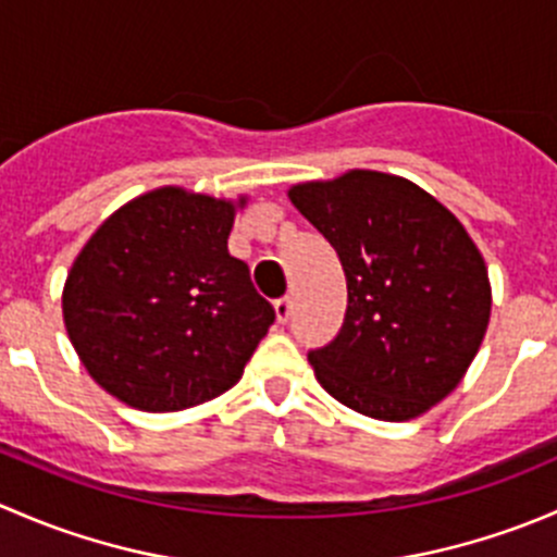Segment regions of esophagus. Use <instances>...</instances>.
Instances as JSON below:
<instances>
[{
  "label": "esophagus",
  "instance_id": "obj_1",
  "mask_svg": "<svg viewBox=\"0 0 557 557\" xmlns=\"http://www.w3.org/2000/svg\"><path fill=\"white\" fill-rule=\"evenodd\" d=\"M290 312H294V301H290V296H283V299L274 301V314H277V323H288Z\"/></svg>",
  "mask_w": 557,
  "mask_h": 557
}]
</instances>
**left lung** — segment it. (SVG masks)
Instances as JSON below:
<instances>
[{
    "instance_id": "8db88e82",
    "label": "left lung",
    "mask_w": 557,
    "mask_h": 557,
    "mask_svg": "<svg viewBox=\"0 0 557 557\" xmlns=\"http://www.w3.org/2000/svg\"><path fill=\"white\" fill-rule=\"evenodd\" d=\"M288 196L347 280L339 334L307 352L314 377L369 418H418L460 383L485 336L491 283L480 250L447 207L393 174L356 170Z\"/></svg>"
}]
</instances>
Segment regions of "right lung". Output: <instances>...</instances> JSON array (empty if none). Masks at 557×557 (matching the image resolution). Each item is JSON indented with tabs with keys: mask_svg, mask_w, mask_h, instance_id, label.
Masks as SVG:
<instances>
[{
	"mask_svg": "<svg viewBox=\"0 0 557 557\" xmlns=\"http://www.w3.org/2000/svg\"><path fill=\"white\" fill-rule=\"evenodd\" d=\"M245 205V201H239ZM234 205L159 188L110 215L64 285V323L94 380L145 412L221 396L274 323L228 256Z\"/></svg>",
	"mask_w": 557,
	"mask_h": 557,
	"instance_id": "add662e5",
	"label": "right lung"
}]
</instances>
